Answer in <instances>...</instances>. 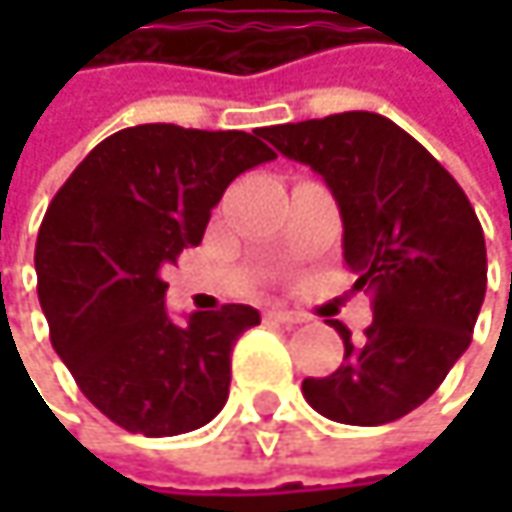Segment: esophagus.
<instances>
[{"instance_id": "34e87169", "label": "esophagus", "mask_w": 512, "mask_h": 512, "mask_svg": "<svg viewBox=\"0 0 512 512\" xmlns=\"http://www.w3.org/2000/svg\"><path fill=\"white\" fill-rule=\"evenodd\" d=\"M266 320H272V323H281V326H299V323H305V314L284 311V308H272V311H266Z\"/></svg>"}]
</instances>
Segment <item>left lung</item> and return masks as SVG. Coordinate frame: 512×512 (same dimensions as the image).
Wrapping results in <instances>:
<instances>
[{
  "instance_id": "8db88e82",
  "label": "left lung",
  "mask_w": 512,
  "mask_h": 512,
  "mask_svg": "<svg viewBox=\"0 0 512 512\" xmlns=\"http://www.w3.org/2000/svg\"><path fill=\"white\" fill-rule=\"evenodd\" d=\"M266 142L323 174L344 219V260L373 296V323L344 364L302 382L338 424L379 427L418 409L468 350L486 293V243L471 201L442 162L376 112L278 124Z\"/></svg>"
}]
</instances>
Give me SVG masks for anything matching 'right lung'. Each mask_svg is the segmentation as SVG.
Returning a JSON list of instances; mask_svg holds the SVG:
<instances>
[{
    "label": "right lung",
    "instance_id": "right-lung-1",
    "mask_svg": "<svg viewBox=\"0 0 512 512\" xmlns=\"http://www.w3.org/2000/svg\"><path fill=\"white\" fill-rule=\"evenodd\" d=\"M263 130L139 124L85 156L38 231V299L79 391L127 433L180 436L210 424L231 385V350L260 323L252 305L165 314L162 269L198 246L231 180L275 151Z\"/></svg>",
    "mask_w": 512,
    "mask_h": 512
}]
</instances>
